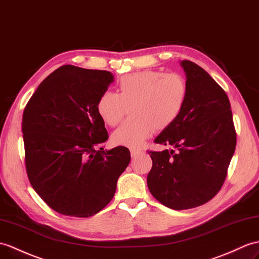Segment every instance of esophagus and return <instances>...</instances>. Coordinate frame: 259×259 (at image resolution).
Segmentation results:
<instances>
[{
	"label": "esophagus",
	"instance_id": "1",
	"mask_svg": "<svg viewBox=\"0 0 259 259\" xmlns=\"http://www.w3.org/2000/svg\"><path fill=\"white\" fill-rule=\"evenodd\" d=\"M130 153H131V157L132 158H137L138 155H140L142 152L140 151V150H138V149H131L130 150Z\"/></svg>",
	"mask_w": 259,
	"mask_h": 259
}]
</instances>
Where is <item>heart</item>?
Segmentation results:
<instances>
[{
	"label": "heart",
	"mask_w": 259,
	"mask_h": 259,
	"mask_svg": "<svg viewBox=\"0 0 259 259\" xmlns=\"http://www.w3.org/2000/svg\"><path fill=\"white\" fill-rule=\"evenodd\" d=\"M188 95V82L181 74L147 69L120 78L117 94L102 93L96 111L107 125L115 127L129 108L131 117L113 132L111 140L117 146L139 148L154 130L163 131L177 121Z\"/></svg>",
	"instance_id": "b5f03b06"
}]
</instances>
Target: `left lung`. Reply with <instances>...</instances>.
<instances>
[{"label":"left lung","mask_w":259,"mask_h":259,"mask_svg":"<svg viewBox=\"0 0 259 259\" xmlns=\"http://www.w3.org/2000/svg\"><path fill=\"white\" fill-rule=\"evenodd\" d=\"M181 65L188 100L177 121L154 140L174 149L148 151L152 159L149 191L172 209L193 208L212 200L224 184L236 147L231 104L223 88L195 63Z\"/></svg>","instance_id":"left-lung-1"}]
</instances>
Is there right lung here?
I'll return each mask as SVG.
<instances>
[{"mask_svg":"<svg viewBox=\"0 0 259 259\" xmlns=\"http://www.w3.org/2000/svg\"><path fill=\"white\" fill-rule=\"evenodd\" d=\"M113 76L64 65L46 77L23 112L25 167L41 200L59 214L89 218L115 195L130 151L99 148L108 140L96 111Z\"/></svg>","mask_w":259,"mask_h":259,"instance_id":"obj_1","label":"right lung"}]
</instances>
